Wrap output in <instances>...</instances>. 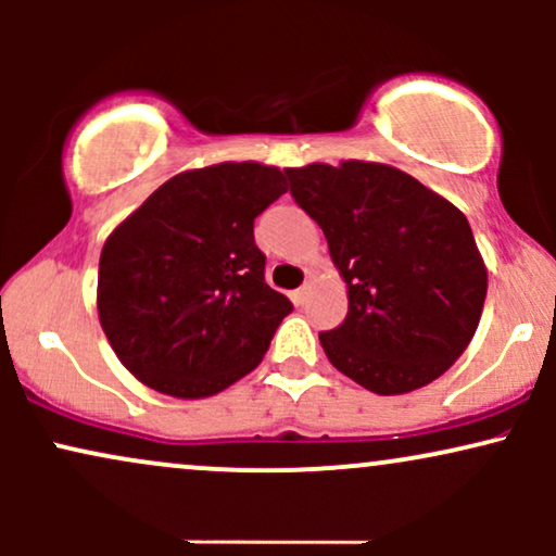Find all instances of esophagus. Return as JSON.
Instances as JSON below:
<instances>
[{"label":"esophagus","mask_w":556,"mask_h":556,"mask_svg":"<svg viewBox=\"0 0 556 556\" xmlns=\"http://www.w3.org/2000/svg\"><path fill=\"white\" fill-rule=\"evenodd\" d=\"M305 298H308V287H300V290L292 292V300H295L298 305H303Z\"/></svg>","instance_id":"1"}]
</instances>
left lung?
<instances>
[{
	"mask_svg": "<svg viewBox=\"0 0 556 556\" xmlns=\"http://www.w3.org/2000/svg\"><path fill=\"white\" fill-rule=\"evenodd\" d=\"M285 172L348 287L344 321L318 334L331 366L374 394L439 379L473 340L489 287L465 214L389 164Z\"/></svg>",
	"mask_w": 556,
	"mask_h": 556,
	"instance_id": "obj_1",
	"label": "left lung"
}]
</instances>
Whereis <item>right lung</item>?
I'll list each match as a JSON object with an SVG mask.
<instances>
[{
    "mask_svg": "<svg viewBox=\"0 0 556 556\" xmlns=\"http://www.w3.org/2000/svg\"><path fill=\"white\" fill-rule=\"evenodd\" d=\"M282 169L222 162L169 177L106 238L96 308L119 363L156 392L203 400L258 366L292 303L264 282L253 222Z\"/></svg>",
    "mask_w": 556,
    "mask_h": 556,
    "instance_id": "1",
    "label": "right lung"
}]
</instances>
